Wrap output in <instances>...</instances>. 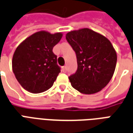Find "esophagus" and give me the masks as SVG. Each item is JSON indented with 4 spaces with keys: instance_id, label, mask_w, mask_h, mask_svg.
<instances>
[{
    "instance_id": "34e87169",
    "label": "esophagus",
    "mask_w": 133,
    "mask_h": 133,
    "mask_svg": "<svg viewBox=\"0 0 133 133\" xmlns=\"http://www.w3.org/2000/svg\"><path fill=\"white\" fill-rule=\"evenodd\" d=\"M63 69H64V71H66V66H64V67H63Z\"/></svg>"
}]
</instances>
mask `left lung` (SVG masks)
I'll return each mask as SVG.
<instances>
[{"mask_svg":"<svg viewBox=\"0 0 133 133\" xmlns=\"http://www.w3.org/2000/svg\"><path fill=\"white\" fill-rule=\"evenodd\" d=\"M66 39L75 51L78 68L69 77L74 89L84 94L101 91L113 77L117 54L110 40L89 28L69 32Z\"/></svg>","mask_w":133,"mask_h":133,"instance_id":"1","label":"left lung"}]
</instances>
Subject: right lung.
<instances>
[{
  "instance_id": "obj_1",
  "label": "right lung",
  "mask_w": 133,
  "mask_h": 133,
  "mask_svg": "<svg viewBox=\"0 0 133 133\" xmlns=\"http://www.w3.org/2000/svg\"><path fill=\"white\" fill-rule=\"evenodd\" d=\"M62 36V32L39 31L17 46L12 57V68L23 89L39 94L52 87L60 72L52 49Z\"/></svg>"
}]
</instances>
